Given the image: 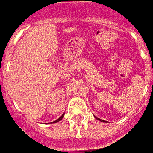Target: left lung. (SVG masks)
I'll list each match as a JSON object with an SVG mask.
<instances>
[{"mask_svg": "<svg viewBox=\"0 0 153 153\" xmlns=\"http://www.w3.org/2000/svg\"><path fill=\"white\" fill-rule=\"evenodd\" d=\"M95 118H96V119H98V120H100V121H102V120H101V119H100V118L96 117H95Z\"/></svg>", "mask_w": 153, "mask_h": 153, "instance_id": "left-lung-1", "label": "left lung"}]
</instances>
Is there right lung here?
<instances>
[{
	"label": "right lung",
	"instance_id": "right-lung-1",
	"mask_svg": "<svg viewBox=\"0 0 153 153\" xmlns=\"http://www.w3.org/2000/svg\"><path fill=\"white\" fill-rule=\"evenodd\" d=\"M63 115H64V114L62 115V116H61V117H60L59 118V119H57V120H56V121H53V122L55 123V122H58V121H59L60 120H62V119H63Z\"/></svg>",
	"mask_w": 153,
	"mask_h": 153
}]
</instances>
